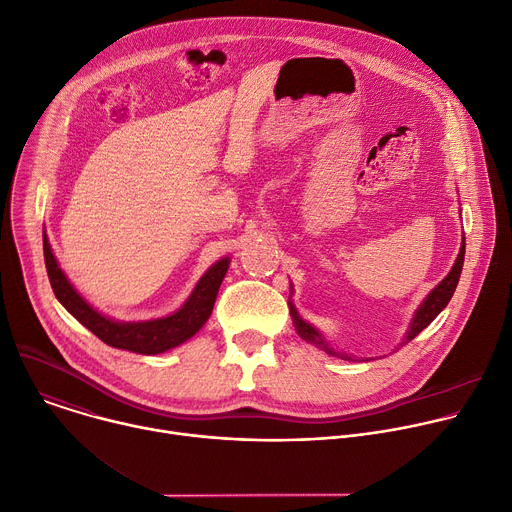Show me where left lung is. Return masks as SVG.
<instances>
[{
	"label": "left lung",
	"instance_id": "obj_1",
	"mask_svg": "<svg viewBox=\"0 0 512 512\" xmlns=\"http://www.w3.org/2000/svg\"><path fill=\"white\" fill-rule=\"evenodd\" d=\"M464 253H466V239L462 237V245H460V253H458V257H456V263L452 265L450 273H448L440 283H437V285L429 291L427 298L419 304V308L415 310V314H413V318H411V322H409V328H407V332H405V338L401 340L399 346H403V344H407L409 340H413L421 330H425V328L435 320L437 314H440V312L448 306V302L452 300L454 291H456V285H458V281H460V273H462V267H464ZM291 289H294V287H291ZM291 294H294V291H291ZM289 314H291V320H294V326H296L298 334H300L306 342H310V344L322 348L324 352H328V354H332V356H340L342 360H352V362L358 360V358L352 356V354L334 350L332 344L324 338V334H322L318 328H314L310 322H306V320L298 314V310H296V306H294V302H291V300H289ZM362 360H375V358H362Z\"/></svg>",
	"mask_w": 512,
	"mask_h": 512
}]
</instances>
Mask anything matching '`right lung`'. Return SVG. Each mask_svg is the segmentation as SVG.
<instances>
[{
    "mask_svg": "<svg viewBox=\"0 0 512 512\" xmlns=\"http://www.w3.org/2000/svg\"><path fill=\"white\" fill-rule=\"evenodd\" d=\"M44 261H46L48 279L56 300L68 310V314L75 316L97 338H101L105 344L113 348H121L137 354H162L170 348L184 344L206 324L214 308L218 287H221L229 271L231 257H223L214 265H210L204 271V275L198 279L188 300L176 312L164 318L139 320V322H119L101 314L97 308H93L79 294L77 287L70 283L66 273L60 269L52 253V247L48 243L46 231H44Z\"/></svg>",
    "mask_w": 512,
    "mask_h": 512,
    "instance_id": "right-lung-1",
    "label": "right lung"
}]
</instances>
